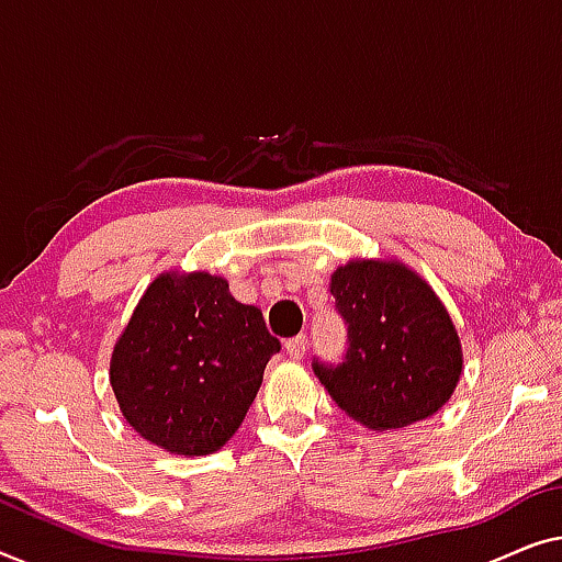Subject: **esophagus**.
<instances>
[{
    "label": "esophagus",
    "mask_w": 562,
    "mask_h": 562,
    "mask_svg": "<svg viewBox=\"0 0 562 562\" xmlns=\"http://www.w3.org/2000/svg\"><path fill=\"white\" fill-rule=\"evenodd\" d=\"M305 349H307L305 336H295V338H290V341H284V351H288L290 359H303Z\"/></svg>",
    "instance_id": "34e87169"
}]
</instances>
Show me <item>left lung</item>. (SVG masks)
<instances>
[{
	"label": "left lung",
	"mask_w": 562,
	"mask_h": 562,
	"mask_svg": "<svg viewBox=\"0 0 562 562\" xmlns=\"http://www.w3.org/2000/svg\"><path fill=\"white\" fill-rule=\"evenodd\" d=\"M346 323L344 361L313 371L346 415L397 430L436 415L463 371L461 338L420 274L394 259H353L330 274Z\"/></svg>",
	"instance_id": "left-lung-1"
}]
</instances>
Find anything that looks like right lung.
<instances>
[{"label":"right lung","mask_w":562,"mask_h":562,"mask_svg":"<svg viewBox=\"0 0 562 562\" xmlns=\"http://www.w3.org/2000/svg\"><path fill=\"white\" fill-rule=\"evenodd\" d=\"M280 351L262 311L209 272H162L114 346L109 379L124 420L176 456H209L239 430Z\"/></svg>","instance_id":"right-lung-1"}]
</instances>
